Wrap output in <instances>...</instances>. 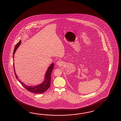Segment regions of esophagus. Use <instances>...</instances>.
Segmentation results:
<instances>
[{
    "label": "esophagus",
    "instance_id": "1",
    "mask_svg": "<svg viewBox=\"0 0 121 121\" xmlns=\"http://www.w3.org/2000/svg\"><path fill=\"white\" fill-rule=\"evenodd\" d=\"M61 61H57V65H60L61 64Z\"/></svg>",
    "mask_w": 121,
    "mask_h": 121
}]
</instances>
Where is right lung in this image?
I'll list each match as a JSON object with an SVG mask.
<instances>
[{
	"label": "right lung",
	"mask_w": 121,
	"mask_h": 121,
	"mask_svg": "<svg viewBox=\"0 0 121 121\" xmlns=\"http://www.w3.org/2000/svg\"><path fill=\"white\" fill-rule=\"evenodd\" d=\"M21 43V41H20L17 44H16L15 48L14 50L13 55L15 54L16 50L18 48L19 45ZM54 64L53 63L48 67V69L47 71L46 74H45V77L44 79V82H42L40 85H38L36 86H27L26 84H25L24 83H23V82H21V81H19V80H18V81L19 82H20L21 84L27 90H28V91H29L30 92L35 93H44L45 91H46L47 90L50 86L51 80V73L52 72V70L54 68ZM13 67H14V71L16 78L17 79H18V77H17V75L16 74V73H15L14 64H13Z\"/></svg>",
	"instance_id": "add662e5"
}]
</instances>
